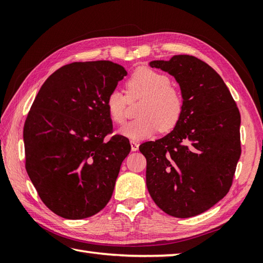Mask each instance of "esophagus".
Instances as JSON below:
<instances>
[{"instance_id":"obj_1","label":"esophagus","mask_w":263,"mask_h":263,"mask_svg":"<svg viewBox=\"0 0 263 263\" xmlns=\"http://www.w3.org/2000/svg\"><path fill=\"white\" fill-rule=\"evenodd\" d=\"M131 149H132V152H137V150L139 149V143L137 142V141H133V140H131Z\"/></svg>"}]
</instances>
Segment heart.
Segmentation results:
<instances>
[{
	"mask_svg": "<svg viewBox=\"0 0 263 263\" xmlns=\"http://www.w3.org/2000/svg\"><path fill=\"white\" fill-rule=\"evenodd\" d=\"M126 96L114 89L106 98L110 120L116 124H123L126 119L127 98L140 99L137 107L136 120L126 123L120 133L132 140L149 138L158 130L168 132L180 122L184 111L182 91L171 83V78L154 69H137L125 83Z\"/></svg>",
	"mask_w": 263,
	"mask_h": 263,
	"instance_id": "1",
	"label": "heart"
}]
</instances>
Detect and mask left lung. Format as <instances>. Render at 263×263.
<instances>
[{
  "label": "left lung",
  "mask_w": 263,
  "mask_h": 263,
  "mask_svg": "<svg viewBox=\"0 0 263 263\" xmlns=\"http://www.w3.org/2000/svg\"><path fill=\"white\" fill-rule=\"evenodd\" d=\"M175 77L184 97L180 122L168 135L142 143L146 180L167 215L189 218L210 209L230 191L241 157V114L217 72L191 55L153 61Z\"/></svg>",
  "instance_id": "left-lung-1"
}]
</instances>
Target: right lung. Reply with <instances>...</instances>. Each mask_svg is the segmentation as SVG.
I'll return each mask as SVG.
<instances>
[{
	"instance_id": "right-lung-1",
	"label": "right lung",
	"mask_w": 263,
	"mask_h": 263,
	"mask_svg": "<svg viewBox=\"0 0 263 263\" xmlns=\"http://www.w3.org/2000/svg\"><path fill=\"white\" fill-rule=\"evenodd\" d=\"M126 76L110 61L74 62L54 72L24 126L26 171L47 208L66 219L96 215L108 203L128 139L115 135L106 98Z\"/></svg>"
}]
</instances>
